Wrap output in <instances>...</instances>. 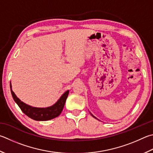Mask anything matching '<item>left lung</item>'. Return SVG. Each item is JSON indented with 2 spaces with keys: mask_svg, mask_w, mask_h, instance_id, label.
<instances>
[{
  "mask_svg": "<svg viewBox=\"0 0 153 153\" xmlns=\"http://www.w3.org/2000/svg\"><path fill=\"white\" fill-rule=\"evenodd\" d=\"M90 114H91V116H93V117H94V118H96V119H98V118H96V117H95V116H94V115H93V114H91V113H90Z\"/></svg>",
  "mask_w": 153,
  "mask_h": 153,
  "instance_id": "left-lung-1",
  "label": "left lung"
}]
</instances>
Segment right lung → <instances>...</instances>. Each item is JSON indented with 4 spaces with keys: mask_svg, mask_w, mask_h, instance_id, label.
<instances>
[{
    "mask_svg": "<svg viewBox=\"0 0 153 153\" xmlns=\"http://www.w3.org/2000/svg\"><path fill=\"white\" fill-rule=\"evenodd\" d=\"M10 88L14 100L21 108L22 112L33 120L37 121L49 120L57 117L62 112L69 91V90L66 91L64 94H62L59 99L51 106L47 108H37L24 103L20 99L18 98L12 90L11 83H10Z\"/></svg>",
    "mask_w": 153,
    "mask_h": 153,
    "instance_id": "1",
    "label": "right lung"
}]
</instances>
